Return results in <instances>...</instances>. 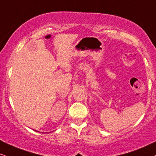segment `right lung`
I'll return each instance as SVG.
<instances>
[{
	"instance_id": "right-lung-1",
	"label": "right lung",
	"mask_w": 156,
	"mask_h": 156,
	"mask_svg": "<svg viewBox=\"0 0 156 156\" xmlns=\"http://www.w3.org/2000/svg\"><path fill=\"white\" fill-rule=\"evenodd\" d=\"M35 131H36V130H35Z\"/></svg>"
}]
</instances>
